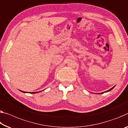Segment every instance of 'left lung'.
<instances>
[{
  "mask_svg": "<svg viewBox=\"0 0 128 128\" xmlns=\"http://www.w3.org/2000/svg\"><path fill=\"white\" fill-rule=\"evenodd\" d=\"M114 86H113V88H111V89H110V90H107V91H106V92H109V91H110V90H113V89L114 88ZM104 92H102V93H104Z\"/></svg>",
  "mask_w": 128,
  "mask_h": 128,
  "instance_id": "left-lung-1",
  "label": "left lung"
}]
</instances>
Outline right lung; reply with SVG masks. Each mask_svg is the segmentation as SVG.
Here are the masks:
<instances>
[{
	"label": "right lung",
	"mask_w": 128,
	"mask_h": 128,
	"mask_svg": "<svg viewBox=\"0 0 128 128\" xmlns=\"http://www.w3.org/2000/svg\"><path fill=\"white\" fill-rule=\"evenodd\" d=\"M21 92H24V93H27V92H24V91H22L21 90ZM38 92H31L30 93H38Z\"/></svg>",
	"instance_id": "1"
}]
</instances>
